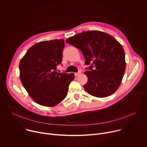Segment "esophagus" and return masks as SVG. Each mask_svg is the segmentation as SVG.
I'll use <instances>...</instances> for the list:
<instances>
[{"mask_svg": "<svg viewBox=\"0 0 147 147\" xmlns=\"http://www.w3.org/2000/svg\"><path fill=\"white\" fill-rule=\"evenodd\" d=\"M81 73V70H79L77 73H76L74 74H75L76 76H78L80 75Z\"/></svg>", "mask_w": 147, "mask_h": 147, "instance_id": "34e87169", "label": "esophagus"}]
</instances>
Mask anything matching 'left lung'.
Masks as SVG:
<instances>
[{"label": "left lung", "mask_w": 147, "mask_h": 147, "mask_svg": "<svg viewBox=\"0 0 147 147\" xmlns=\"http://www.w3.org/2000/svg\"><path fill=\"white\" fill-rule=\"evenodd\" d=\"M66 42L81 51L86 59L84 86L90 95L104 98L119 88L125 69V53L112 36L99 31H88L69 38Z\"/></svg>", "instance_id": "8db88e82"}]
</instances>
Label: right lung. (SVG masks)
Segmentation results:
<instances>
[{
    "label": "right lung",
    "mask_w": 147,
    "mask_h": 147,
    "mask_svg": "<svg viewBox=\"0 0 147 147\" xmlns=\"http://www.w3.org/2000/svg\"><path fill=\"white\" fill-rule=\"evenodd\" d=\"M63 39L35 44L26 52L19 65L20 78L32 99L40 105L53 107L67 96L74 74L56 71L62 61Z\"/></svg>",
    "instance_id": "add662e5"
}]
</instances>
